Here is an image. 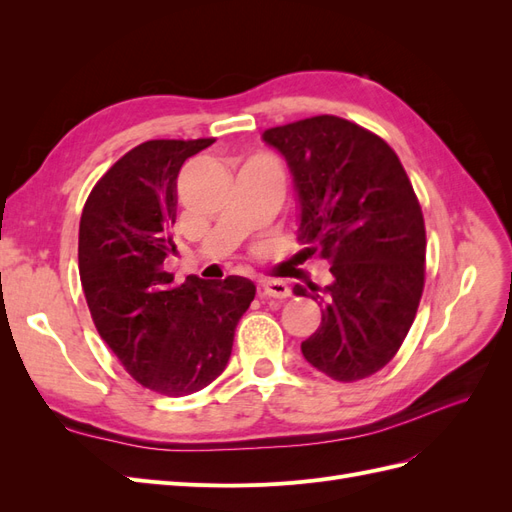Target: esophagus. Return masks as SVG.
<instances>
[{
	"mask_svg": "<svg viewBox=\"0 0 512 512\" xmlns=\"http://www.w3.org/2000/svg\"><path fill=\"white\" fill-rule=\"evenodd\" d=\"M262 292H265V297H271V299H288L290 286L282 280H265L262 282Z\"/></svg>",
	"mask_w": 512,
	"mask_h": 512,
	"instance_id": "esophagus-1",
	"label": "esophagus"
}]
</instances>
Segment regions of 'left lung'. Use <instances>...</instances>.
I'll list each match as a JSON object with an SVG mask.
<instances>
[{"label":"left lung","instance_id":"1","mask_svg":"<svg viewBox=\"0 0 512 512\" xmlns=\"http://www.w3.org/2000/svg\"><path fill=\"white\" fill-rule=\"evenodd\" d=\"M262 141L292 173L305 258H324L333 275L324 288H292L322 303L301 352L333 380H363L397 354L421 303L427 241L412 183L380 136L335 115L265 130Z\"/></svg>","mask_w":512,"mask_h":512}]
</instances>
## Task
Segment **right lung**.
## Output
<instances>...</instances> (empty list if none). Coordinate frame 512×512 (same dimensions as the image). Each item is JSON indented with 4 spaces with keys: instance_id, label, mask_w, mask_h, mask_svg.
<instances>
[{
    "instance_id": "1",
    "label": "right lung",
    "mask_w": 512,
    "mask_h": 512,
    "mask_svg": "<svg viewBox=\"0 0 512 512\" xmlns=\"http://www.w3.org/2000/svg\"><path fill=\"white\" fill-rule=\"evenodd\" d=\"M215 143L147 141L94 185L81 215L79 273L91 318L128 374L168 397L192 395L218 378L256 286L239 275L173 286L177 175Z\"/></svg>"
}]
</instances>
